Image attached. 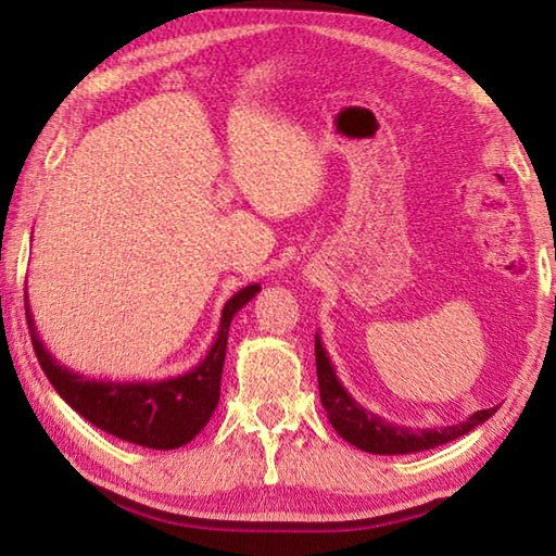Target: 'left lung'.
<instances>
[{"label": "left lung", "mask_w": 556, "mask_h": 556, "mask_svg": "<svg viewBox=\"0 0 556 556\" xmlns=\"http://www.w3.org/2000/svg\"><path fill=\"white\" fill-rule=\"evenodd\" d=\"M316 375H318V392H321V404L328 414L331 427L341 434L348 444L355 448L368 451V454L380 456H400V454H417L441 444H448L458 437L473 431L485 419H491L497 407L473 412L466 421L458 425L441 427V429H412L400 427L392 421L378 417L370 409H365L361 402L351 397V392L343 388L331 365V357L324 351L321 336L316 333Z\"/></svg>", "instance_id": "1"}]
</instances>
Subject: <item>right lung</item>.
<instances>
[{"label": "right lung", "instance_id": "1", "mask_svg": "<svg viewBox=\"0 0 556 556\" xmlns=\"http://www.w3.org/2000/svg\"><path fill=\"white\" fill-rule=\"evenodd\" d=\"M260 289V285H250L225 301L218 336L193 370L176 375V378L142 382L96 380L65 368L41 343L29 308V296H24V304L36 357H39L53 390L83 419H88L90 425L108 431V434L137 446L168 451L188 444L213 417L220 400V378L232 316Z\"/></svg>", "mask_w": 556, "mask_h": 556}]
</instances>
